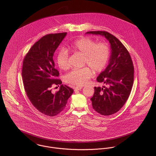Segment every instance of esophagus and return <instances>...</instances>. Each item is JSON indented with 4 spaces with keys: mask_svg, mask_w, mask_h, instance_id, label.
<instances>
[{
    "mask_svg": "<svg viewBox=\"0 0 156 156\" xmlns=\"http://www.w3.org/2000/svg\"><path fill=\"white\" fill-rule=\"evenodd\" d=\"M82 88H83V87H76V88H74V90L77 91L79 90H80V89H82Z\"/></svg>",
    "mask_w": 156,
    "mask_h": 156,
    "instance_id": "esophagus-1",
    "label": "esophagus"
}]
</instances>
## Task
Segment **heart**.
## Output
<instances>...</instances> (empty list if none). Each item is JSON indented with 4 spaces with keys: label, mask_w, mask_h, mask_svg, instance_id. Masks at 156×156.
<instances>
[{
    "label": "heart",
    "mask_w": 156,
    "mask_h": 156,
    "mask_svg": "<svg viewBox=\"0 0 156 156\" xmlns=\"http://www.w3.org/2000/svg\"><path fill=\"white\" fill-rule=\"evenodd\" d=\"M68 49L83 55V66H88L73 69L66 76L67 82L77 86L84 85L92 76V71L95 73L101 72L109 59L110 48L108 44L106 42L97 43L88 37H82L75 40L68 45ZM56 60L58 67L61 69L66 70L69 67L68 53L66 50H59Z\"/></svg>",
    "instance_id": "obj_1"
}]
</instances>
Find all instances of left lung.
Masks as SVG:
<instances>
[{"label": "left lung", "instance_id": "1", "mask_svg": "<svg viewBox=\"0 0 156 156\" xmlns=\"http://www.w3.org/2000/svg\"><path fill=\"white\" fill-rule=\"evenodd\" d=\"M86 34L104 36L110 43L111 55L109 65L97 80L105 86L94 87L90 98L93 109L100 114L111 115L119 111L127 100L133 87L134 67L129 52L115 36L106 31H90Z\"/></svg>", "mask_w": 156, "mask_h": 156}]
</instances>
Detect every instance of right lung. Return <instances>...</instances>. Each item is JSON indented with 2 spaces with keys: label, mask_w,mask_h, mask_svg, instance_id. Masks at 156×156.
Masks as SVG:
<instances>
[{
  "label": "right lung",
  "mask_w": 156,
  "mask_h": 156,
  "mask_svg": "<svg viewBox=\"0 0 156 156\" xmlns=\"http://www.w3.org/2000/svg\"><path fill=\"white\" fill-rule=\"evenodd\" d=\"M66 35L67 32H63L45 35L32 45L23 62V82L27 96L38 111L49 116L64 110L74 91L56 79L59 73L53 59L55 50ZM53 85H61L55 94L51 92Z\"/></svg>",
  "instance_id": "obj_1"
}]
</instances>
